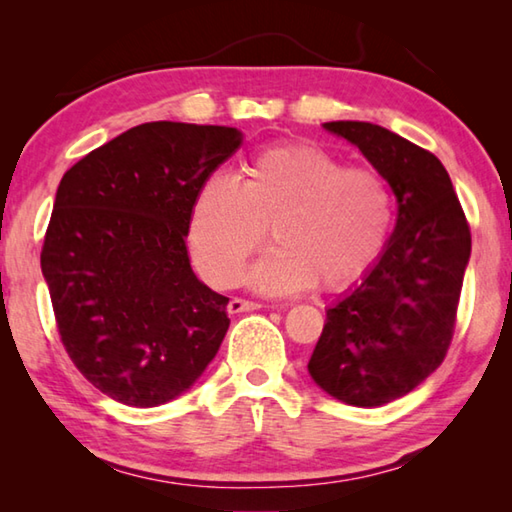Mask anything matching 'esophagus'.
I'll use <instances>...</instances> for the list:
<instances>
[{"label": "esophagus", "instance_id": "1", "mask_svg": "<svg viewBox=\"0 0 512 512\" xmlns=\"http://www.w3.org/2000/svg\"><path fill=\"white\" fill-rule=\"evenodd\" d=\"M259 307H262V305H259V302L244 300V298H232L228 302L230 314H241V311H253V309H259Z\"/></svg>", "mask_w": 512, "mask_h": 512}]
</instances>
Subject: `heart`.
Segmentation results:
<instances>
[{
    "instance_id": "heart-1",
    "label": "heart",
    "mask_w": 512,
    "mask_h": 512,
    "mask_svg": "<svg viewBox=\"0 0 512 512\" xmlns=\"http://www.w3.org/2000/svg\"><path fill=\"white\" fill-rule=\"evenodd\" d=\"M393 223L386 180L370 169H345L316 146L289 144L257 153L246 178L212 173L198 189L189 248L214 287H232L268 225L275 246L250 268L248 282L268 296L323 284L341 289L368 271Z\"/></svg>"
}]
</instances>
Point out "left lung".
<instances>
[{
    "instance_id": "left-lung-1",
    "label": "left lung",
    "mask_w": 512,
    "mask_h": 512,
    "mask_svg": "<svg viewBox=\"0 0 512 512\" xmlns=\"http://www.w3.org/2000/svg\"><path fill=\"white\" fill-rule=\"evenodd\" d=\"M359 146L397 198V223L368 275L327 309L309 375L336 400L384 406L449 350L472 250L470 225L436 155L368 121H327Z\"/></svg>"
}]
</instances>
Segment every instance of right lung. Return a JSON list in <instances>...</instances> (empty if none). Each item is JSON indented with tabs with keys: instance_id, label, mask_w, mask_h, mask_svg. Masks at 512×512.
Returning a JSON list of instances; mask_svg holds the SVG:
<instances>
[{
	"instance_id": "obj_1",
	"label": "right lung",
	"mask_w": 512,
	"mask_h": 512,
	"mask_svg": "<svg viewBox=\"0 0 512 512\" xmlns=\"http://www.w3.org/2000/svg\"><path fill=\"white\" fill-rule=\"evenodd\" d=\"M239 144L237 128L149 121L60 180L42 275L69 359L112 400L169 402L221 348L228 298L194 275L185 237L198 189Z\"/></svg>"
}]
</instances>
